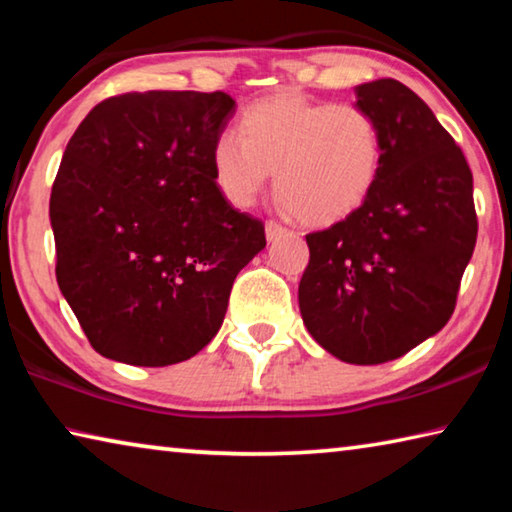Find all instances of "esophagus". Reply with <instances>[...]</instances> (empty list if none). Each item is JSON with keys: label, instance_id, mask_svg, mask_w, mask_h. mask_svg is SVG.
I'll return each mask as SVG.
<instances>
[{"label": "esophagus", "instance_id": "34e87169", "mask_svg": "<svg viewBox=\"0 0 512 512\" xmlns=\"http://www.w3.org/2000/svg\"><path fill=\"white\" fill-rule=\"evenodd\" d=\"M264 232H266V241H275V239H280L282 235H287V228H282V225L275 223V221H266Z\"/></svg>", "mask_w": 512, "mask_h": 512}]
</instances>
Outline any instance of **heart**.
<instances>
[{
  "instance_id": "heart-1",
  "label": "heart",
  "mask_w": 512,
  "mask_h": 512,
  "mask_svg": "<svg viewBox=\"0 0 512 512\" xmlns=\"http://www.w3.org/2000/svg\"><path fill=\"white\" fill-rule=\"evenodd\" d=\"M210 151L212 180L230 205H255L275 171V203L309 225L357 212L377 185L381 135L366 110L277 92L241 112Z\"/></svg>"
}]
</instances>
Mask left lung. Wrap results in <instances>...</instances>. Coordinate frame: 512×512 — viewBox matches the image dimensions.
<instances>
[{
	"instance_id": "1",
	"label": "left lung",
	"mask_w": 512,
	"mask_h": 512,
	"mask_svg": "<svg viewBox=\"0 0 512 512\" xmlns=\"http://www.w3.org/2000/svg\"><path fill=\"white\" fill-rule=\"evenodd\" d=\"M381 135L377 185L357 212L307 235L298 302L345 363L402 357L447 325L476 244L472 171L431 108L395 79L354 88Z\"/></svg>"
}]
</instances>
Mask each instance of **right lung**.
Here are the masks:
<instances>
[{
  "mask_svg": "<svg viewBox=\"0 0 512 512\" xmlns=\"http://www.w3.org/2000/svg\"><path fill=\"white\" fill-rule=\"evenodd\" d=\"M235 106L225 92H128L94 106L67 142L49 201L56 280L101 357L192 359L264 250L262 221L212 180V144Z\"/></svg>",
  "mask_w": 512,
  "mask_h": 512,
  "instance_id": "right-lung-1",
  "label": "right lung"
}]
</instances>
